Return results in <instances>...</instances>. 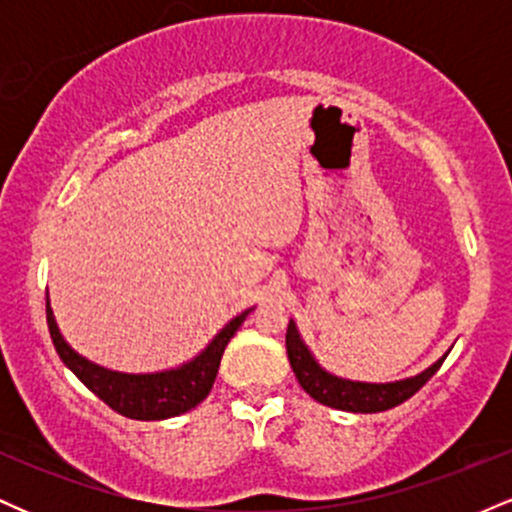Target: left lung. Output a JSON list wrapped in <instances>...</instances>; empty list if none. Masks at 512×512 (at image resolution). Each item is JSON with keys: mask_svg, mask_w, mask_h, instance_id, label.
<instances>
[{"mask_svg": "<svg viewBox=\"0 0 512 512\" xmlns=\"http://www.w3.org/2000/svg\"><path fill=\"white\" fill-rule=\"evenodd\" d=\"M286 354H289L298 383L315 402L332 409L354 411V414H375V411H387L407 402L411 395H416L436 375V370L443 366L445 356H448L445 354L443 358H438L433 366L421 370L419 375L395 380V383H358V380L337 378V375L327 373L315 361V356L310 354L293 320H289V330H286Z\"/></svg>", "mask_w": 512, "mask_h": 512, "instance_id": "8db88e82", "label": "left lung"}]
</instances>
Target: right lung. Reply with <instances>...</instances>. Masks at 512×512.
<instances>
[{
	"label": "right lung",
	"instance_id": "right-lung-1",
	"mask_svg": "<svg viewBox=\"0 0 512 512\" xmlns=\"http://www.w3.org/2000/svg\"><path fill=\"white\" fill-rule=\"evenodd\" d=\"M45 308H48L52 344H55L64 366L72 370L93 395L101 397L110 409L137 421H161L170 419V416H180L195 409L202 399H207L216 373H219L223 349L238 332V327L243 325L245 317L252 313L250 308L233 317L211 339L202 354H197L192 361L182 363L178 368L161 370V373H117V370H108L76 354L72 346L64 342L60 327H57L50 298H45Z\"/></svg>",
	"mask_w": 512,
	"mask_h": 512
}]
</instances>
